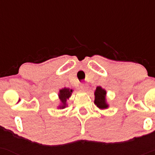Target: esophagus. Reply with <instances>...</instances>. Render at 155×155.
Instances as JSON below:
<instances>
[{"label":"esophagus","mask_w":155,"mask_h":155,"mask_svg":"<svg viewBox=\"0 0 155 155\" xmlns=\"http://www.w3.org/2000/svg\"><path fill=\"white\" fill-rule=\"evenodd\" d=\"M80 87H81V88H82L83 91H87V85L86 83H82V84H81Z\"/></svg>","instance_id":"1"}]
</instances>
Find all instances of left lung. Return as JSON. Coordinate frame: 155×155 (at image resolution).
Instances as JSON below:
<instances>
[{"mask_svg": "<svg viewBox=\"0 0 155 155\" xmlns=\"http://www.w3.org/2000/svg\"><path fill=\"white\" fill-rule=\"evenodd\" d=\"M94 104L100 109L109 108V104L107 101V91L101 86L97 87L94 91Z\"/></svg>", "mask_w": 155, "mask_h": 155, "instance_id": "1", "label": "left lung"}]
</instances>
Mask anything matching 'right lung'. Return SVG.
<instances>
[{"mask_svg":"<svg viewBox=\"0 0 155 155\" xmlns=\"http://www.w3.org/2000/svg\"><path fill=\"white\" fill-rule=\"evenodd\" d=\"M73 90L68 87H63L60 89L58 92V98L60 100V104L58 106V109H63L68 107L67 101L71 97Z\"/></svg>","mask_w":155,"mask_h":155,"instance_id":"add662e5","label":"right lung"}]
</instances>
